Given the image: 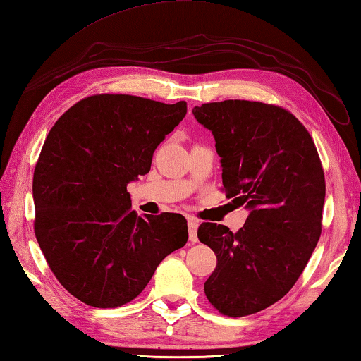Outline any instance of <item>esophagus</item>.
Listing matches in <instances>:
<instances>
[{"label": "esophagus", "mask_w": 361, "mask_h": 361, "mask_svg": "<svg viewBox=\"0 0 361 361\" xmlns=\"http://www.w3.org/2000/svg\"><path fill=\"white\" fill-rule=\"evenodd\" d=\"M188 239L192 243L198 241V220L193 217L188 219Z\"/></svg>", "instance_id": "obj_1"}]
</instances>
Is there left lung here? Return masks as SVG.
Segmentation results:
<instances>
[{
  "label": "left lung",
  "instance_id": "1",
  "mask_svg": "<svg viewBox=\"0 0 361 361\" xmlns=\"http://www.w3.org/2000/svg\"><path fill=\"white\" fill-rule=\"evenodd\" d=\"M193 116L216 139L226 197L249 209L236 233L200 225L198 239L217 257L204 293L220 314L244 317L286 296L306 268L322 233L324 168L283 107L225 99L195 106Z\"/></svg>",
  "mask_w": 361,
  "mask_h": 361
}]
</instances>
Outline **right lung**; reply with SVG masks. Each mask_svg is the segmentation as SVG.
I'll use <instances>...</instances> for the list:
<instances>
[{
  "instance_id": "obj_1",
  "label": "right lung",
  "mask_w": 361,
  "mask_h": 361,
  "mask_svg": "<svg viewBox=\"0 0 361 361\" xmlns=\"http://www.w3.org/2000/svg\"><path fill=\"white\" fill-rule=\"evenodd\" d=\"M185 114V101L103 93L69 107L49 131L33 176L35 235L56 279L85 305L135 300L185 245L184 216L139 217L126 192Z\"/></svg>"
}]
</instances>
